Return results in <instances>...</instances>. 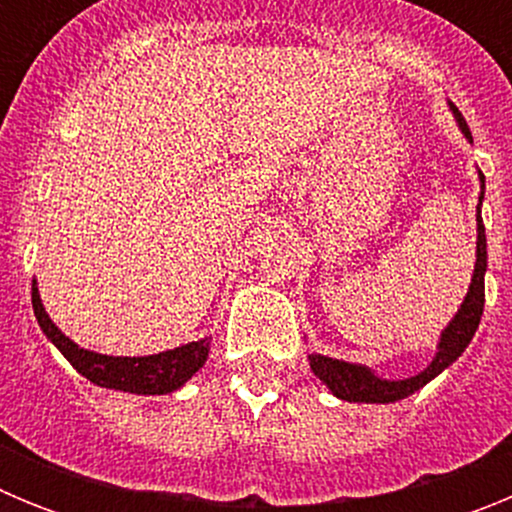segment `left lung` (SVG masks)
I'll list each match as a JSON object with an SVG mask.
<instances>
[{
    "label": "left lung",
    "mask_w": 512,
    "mask_h": 512,
    "mask_svg": "<svg viewBox=\"0 0 512 512\" xmlns=\"http://www.w3.org/2000/svg\"><path fill=\"white\" fill-rule=\"evenodd\" d=\"M449 110L454 115L456 125L464 133V138L472 143V133H469L467 122L456 110V104L449 102ZM482 200H485V176L479 171V202H477V261H474L472 284L467 289V297L459 305L454 318L449 325L441 330V338L436 343V356L431 364L425 366L423 372L413 374L408 379H384L374 374L372 366L351 364L343 359H330L323 354H310V369L320 382L328 387L338 400L346 402H366V405H390V402L405 400V397L415 395L420 387L436 379L443 369H449L464 351H467L469 341L474 338L479 328V318L485 310V271H487V238H485V223H482Z\"/></svg>",
    "instance_id": "obj_1"
}]
</instances>
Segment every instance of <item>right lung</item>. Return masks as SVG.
<instances>
[{"instance_id": "add662e5", "label": "right lung", "mask_w": 512, "mask_h": 512, "mask_svg": "<svg viewBox=\"0 0 512 512\" xmlns=\"http://www.w3.org/2000/svg\"><path fill=\"white\" fill-rule=\"evenodd\" d=\"M33 310L48 341L69 359L76 372L97 387H107V390L133 392V395H169V392L184 387L194 374L200 372L207 361V354H210V338L207 336L151 356H107L81 348L66 333H61V328L45 312L35 279Z\"/></svg>"}]
</instances>
